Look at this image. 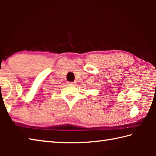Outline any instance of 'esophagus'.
<instances>
[{
    "label": "esophagus",
    "mask_w": 156,
    "mask_h": 156,
    "mask_svg": "<svg viewBox=\"0 0 156 156\" xmlns=\"http://www.w3.org/2000/svg\"><path fill=\"white\" fill-rule=\"evenodd\" d=\"M68 84L69 85H72V86H76L77 84V82L74 81V82H68Z\"/></svg>",
    "instance_id": "34e87169"
}]
</instances>
